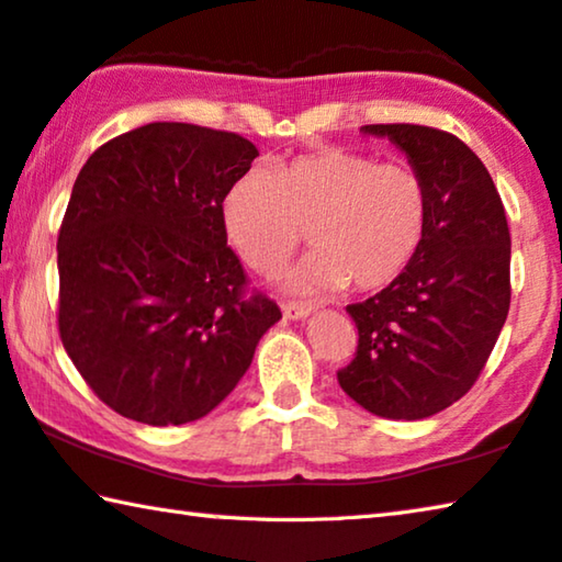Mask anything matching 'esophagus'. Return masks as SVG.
<instances>
[{"label": "esophagus", "mask_w": 562, "mask_h": 562, "mask_svg": "<svg viewBox=\"0 0 562 562\" xmlns=\"http://www.w3.org/2000/svg\"><path fill=\"white\" fill-rule=\"evenodd\" d=\"M282 315L288 319H305V317L313 315V307L295 305V302H290V305H282Z\"/></svg>", "instance_id": "obj_1"}]
</instances>
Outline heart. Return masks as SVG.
<instances>
[{
  "mask_svg": "<svg viewBox=\"0 0 562 562\" xmlns=\"http://www.w3.org/2000/svg\"><path fill=\"white\" fill-rule=\"evenodd\" d=\"M430 194L403 162L329 147L267 169H249L222 200V225L237 255L257 272H274L307 239L305 260L284 274L290 295L382 290L420 249Z\"/></svg>",
  "mask_w": 562,
  "mask_h": 562,
  "instance_id": "1",
  "label": "heart"
}]
</instances>
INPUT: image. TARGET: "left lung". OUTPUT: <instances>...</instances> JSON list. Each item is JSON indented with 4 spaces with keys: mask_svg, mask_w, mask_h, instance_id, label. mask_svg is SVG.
I'll return each mask as SVG.
<instances>
[{
    "mask_svg": "<svg viewBox=\"0 0 562 562\" xmlns=\"http://www.w3.org/2000/svg\"><path fill=\"white\" fill-rule=\"evenodd\" d=\"M407 157L430 194L415 260L375 297L347 305L358 355L337 372L355 403L423 420L475 385L510 310V229L493 177L465 142L420 124H364Z\"/></svg>",
    "mask_w": 562,
    "mask_h": 562,
    "instance_id": "left-lung-1",
    "label": "left lung"
}]
</instances>
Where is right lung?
Segmentation results:
<instances>
[{
	"label": "right lung",
	"instance_id": "right-lung-1",
	"mask_svg": "<svg viewBox=\"0 0 562 562\" xmlns=\"http://www.w3.org/2000/svg\"><path fill=\"white\" fill-rule=\"evenodd\" d=\"M257 155L235 132L153 122L79 169L57 239L59 335L122 417L200 420L282 317L265 295L245 297L222 225V200Z\"/></svg>",
	"mask_w": 562,
	"mask_h": 562
}]
</instances>
